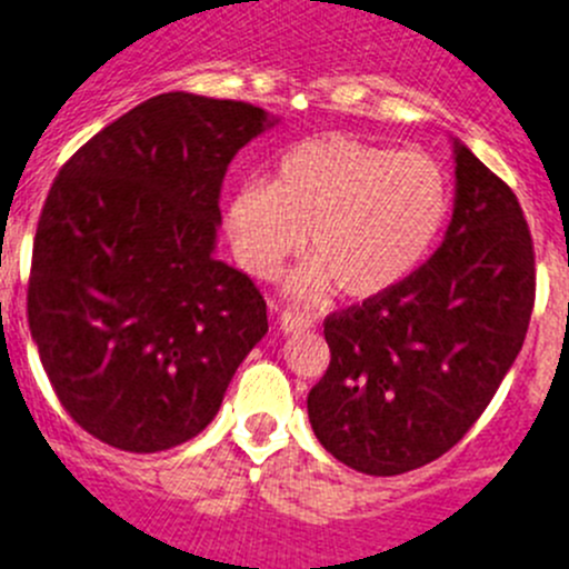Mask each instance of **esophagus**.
I'll return each mask as SVG.
<instances>
[{
    "mask_svg": "<svg viewBox=\"0 0 569 569\" xmlns=\"http://www.w3.org/2000/svg\"><path fill=\"white\" fill-rule=\"evenodd\" d=\"M311 326H315V320L306 315H300V311H295V309H286L283 315H280V328H283L286 333L306 331V328H311Z\"/></svg>",
    "mask_w": 569,
    "mask_h": 569,
    "instance_id": "obj_1",
    "label": "esophagus"
}]
</instances>
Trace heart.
Masks as SVG:
<instances>
[{"label":"heart","instance_id":"heart-1","mask_svg":"<svg viewBox=\"0 0 569 569\" xmlns=\"http://www.w3.org/2000/svg\"><path fill=\"white\" fill-rule=\"evenodd\" d=\"M449 204V177L432 157L333 131L286 148L269 184H241L227 201V236L247 272L274 278L306 232L311 267L297 274V295L317 300L337 286L370 300L416 272Z\"/></svg>","mask_w":569,"mask_h":569}]
</instances>
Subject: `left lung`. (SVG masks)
Wrapping results in <instances>:
<instances>
[{"label":"left lung","mask_w":569,"mask_h":569,"mask_svg":"<svg viewBox=\"0 0 569 569\" xmlns=\"http://www.w3.org/2000/svg\"><path fill=\"white\" fill-rule=\"evenodd\" d=\"M458 199L443 243L390 291L326 317L331 362L309 392L339 463L405 475L475 427L511 370L536 300V254L513 190L455 146Z\"/></svg>","instance_id":"8db88e82"}]
</instances>
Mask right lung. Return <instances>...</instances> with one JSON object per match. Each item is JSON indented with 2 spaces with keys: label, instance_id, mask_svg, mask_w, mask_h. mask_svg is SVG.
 <instances>
[{
  "label": "right lung",
  "instance_id": "add662e5",
  "mask_svg": "<svg viewBox=\"0 0 569 569\" xmlns=\"http://www.w3.org/2000/svg\"><path fill=\"white\" fill-rule=\"evenodd\" d=\"M267 126L243 100L157 94L83 142L47 193L30 333L69 418L114 449L196 438L267 333L252 278L212 258L227 168Z\"/></svg>",
  "mask_w": 569,
  "mask_h": 569
}]
</instances>
